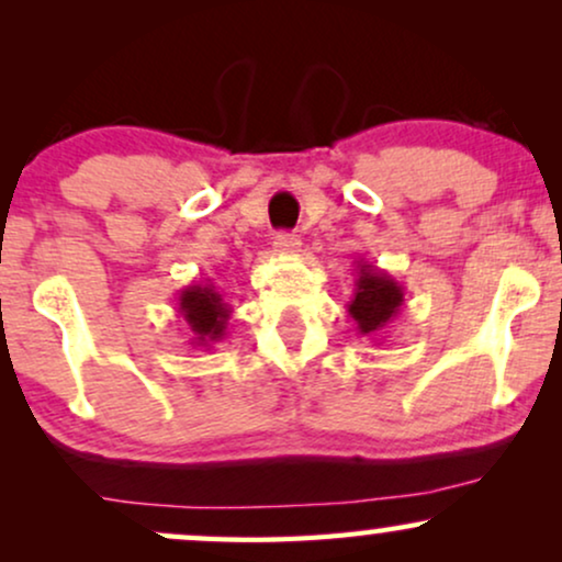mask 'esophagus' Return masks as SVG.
I'll list each match as a JSON object with an SVG mask.
<instances>
[{
	"mask_svg": "<svg viewBox=\"0 0 562 562\" xmlns=\"http://www.w3.org/2000/svg\"><path fill=\"white\" fill-rule=\"evenodd\" d=\"M299 248H301V237L295 235V232H280V235L274 237L277 254L293 256V254H299Z\"/></svg>",
	"mask_w": 562,
	"mask_h": 562,
	"instance_id": "obj_1",
	"label": "esophagus"
}]
</instances>
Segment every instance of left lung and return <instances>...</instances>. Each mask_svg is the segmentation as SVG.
Wrapping results in <instances>:
<instances>
[{"instance_id": "obj_1", "label": "left lung", "mask_w": 562, "mask_h": 562, "mask_svg": "<svg viewBox=\"0 0 562 562\" xmlns=\"http://www.w3.org/2000/svg\"><path fill=\"white\" fill-rule=\"evenodd\" d=\"M404 306V288L385 269L357 261V282L348 301V317L357 322L359 335L375 338L396 319Z\"/></svg>"}]
</instances>
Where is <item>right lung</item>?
Wrapping results in <instances>:
<instances>
[{
  "mask_svg": "<svg viewBox=\"0 0 562 562\" xmlns=\"http://www.w3.org/2000/svg\"><path fill=\"white\" fill-rule=\"evenodd\" d=\"M177 312L182 314L187 330L192 333V346L214 348V344L227 335V322L232 306L224 301L222 290L214 282H192L177 299Z\"/></svg>",
  "mask_w": 562,
  "mask_h": 562,
  "instance_id": "obj_1",
  "label": "right lung"
}]
</instances>
